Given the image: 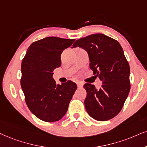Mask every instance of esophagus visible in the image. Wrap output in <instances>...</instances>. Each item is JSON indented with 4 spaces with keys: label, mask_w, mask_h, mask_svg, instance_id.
I'll return each mask as SVG.
<instances>
[{
    "label": "esophagus",
    "mask_w": 147,
    "mask_h": 147,
    "mask_svg": "<svg viewBox=\"0 0 147 147\" xmlns=\"http://www.w3.org/2000/svg\"><path fill=\"white\" fill-rule=\"evenodd\" d=\"M77 87H78V88H82L83 86V83H81V82H79V83H77Z\"/></svg>",
    "instance_id": "esophagus-1"
}]
</instances>
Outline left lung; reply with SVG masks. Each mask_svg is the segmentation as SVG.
<instances>
[{
  "label": "left lung",
  "instance_id": "obj_1",
  "mask_svg": "<svg viewBox=\"0 0 147 147\" xmlns=\"http://www.w3.org/2000/svg\"><path fill=\"white\" fill-rule=\"evenodd\" d=\"M87 51L90 67L94 77L102 81L101 88L85 83L84 104L87 113L94 119L108 121L117 115L130 90V68L123 50L117 40L103 34H94L76 40L72 48Z\"/></svg>",
  "mask_w": 147,
  "mask_h": 147
}]
</instances>
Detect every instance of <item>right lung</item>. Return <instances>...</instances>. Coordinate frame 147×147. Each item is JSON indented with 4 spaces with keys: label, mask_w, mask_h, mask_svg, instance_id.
Instances as JSON below:
<instances>
[{
    "label": "right lung",
    "mask_w": 147,
    "mask_h": 147,
    "mask_svg": "<svg viewBox=\"0 0 147 147\" xmlns=\"http://www.w3.org/2000/svg\"><path fill=\"white\" fill-rule=\"evenodd\" d=\"M75 39L49 36L32 42L22 62L21 87L26 103L36 117L46 122L61 119L77 86L68 81L56 84L53 71L61 66V54Z\"/></svg>",
    "instance_id": "right-lung-1"
}]
</instances>
